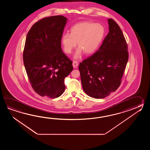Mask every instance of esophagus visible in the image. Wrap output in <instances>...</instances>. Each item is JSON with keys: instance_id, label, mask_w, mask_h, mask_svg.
Here are the masks:
<instances>
[{"instance_id": "1", "label": "esophagus", "mask_w": 150, "mask_h": 150, "mask_svg": "<svg viewBox=\"0 0 150 150\" xmlns=\"http://www.w3.org/2000/svg\"><path fill=\"white\" fill-rule=\"evenodd\" d=\"M72 65H73L74 68H76L78 66V63L76 61H74L73 63H72Z\"/></svg>"}]
</instances>
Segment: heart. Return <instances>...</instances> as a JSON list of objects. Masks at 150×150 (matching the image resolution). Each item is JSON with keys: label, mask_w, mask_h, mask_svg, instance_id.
Masks as SVG:
<instances>
[{"label": "heart", "mask_w": 150, "mask_h": 150, "mask_svg": "<svg viewBox=\"0 0 150 150\" xmlns=\"http://www.w3.org/2000/svg\"><path fill=\"white\" fill-rule=\"evenodd\" d=\"M105 34L104 27L99 23L83 21L73 25L70 34H65L61 38V43L65 53L70 54L76 47L79 49L74 58H79L83 52L86 55H91L98 49Z\"/></svg>", "instance_id": "obj_1"}]
</instances>
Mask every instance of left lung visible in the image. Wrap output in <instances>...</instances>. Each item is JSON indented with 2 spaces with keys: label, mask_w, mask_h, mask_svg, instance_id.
I'll list each match as a JSON object with an SVG mask.
<instances>
[{
  "label": "left lung",
  "mask_w": 150,
  "mask_h": 150,
  "mask_svg": "<svg viewBox=\"0 0 150 150\" xmlns=\"http://www.w3.org/2000/svg\"><path fill=\"white\" fill-rule=\"evenodd\" d=\"M108 23V34L98 51L79 66L83 91L95 99L104 98L118 88L129 58L120 27L112 19Z\"/></svg>",
  "instance_id": "obj_1"
}]
</instances>
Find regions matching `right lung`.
Returning a JSON list of instances; mask_svg holds the SVG:
<instances>
[{
  "label": "right lung",
  "mask_w": 150,
  "mask_h": 150,
  "mask_svg": "<svg viewBox=\"0 0 150 150\" xmlns=\"http://www.w3.org/2000/svg\"><path fill=\"white\" fill-rule=\"evenodd\" d=\"M67 18H45L29 31L23 54L25 71L32 87L40 96L57 98L64 93V79L73 70L72 62L61 48Z\"/></svg>",
  "instance_id": "1"
}]
</instances>
